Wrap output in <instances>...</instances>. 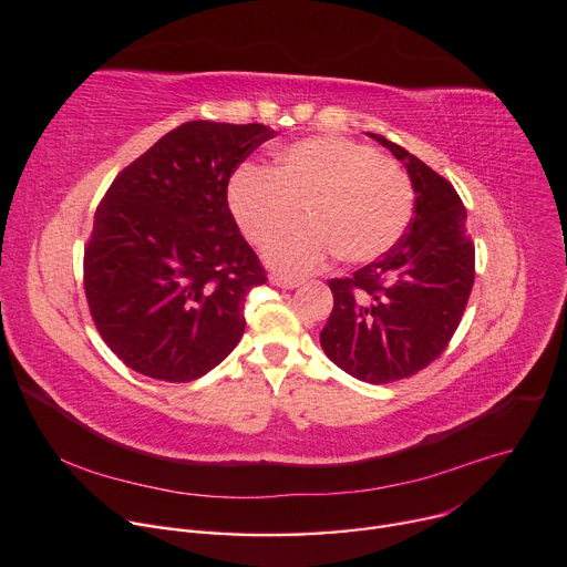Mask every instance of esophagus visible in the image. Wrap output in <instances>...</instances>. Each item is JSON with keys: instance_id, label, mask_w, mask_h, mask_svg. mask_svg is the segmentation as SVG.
<instances>
[{"instance_id": "1", "label": "esophagus", "mask_w": 567, "mask_h": 567, "mask_svg": "<svg viewBox=\"0 0 567 567\" xmlns=\"http://www.w3.org/2000/svg\"><path fill=\"white\" fill-rule=\"evenodd\" d=\"M270 281L275 284V286H279V288H286V290H290V288H297L299 284V279H292V277H284V275H275V277H270Z\"/></svg>"}]
</instances>
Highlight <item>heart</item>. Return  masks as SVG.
Listing matches in <instances>:
<instances>
[{
    "instance_id": "1",
    "label": "heart",
    "mask_w": 567,
    "mask_h": 567,
    "mask_svg": "<svg viewBox=\"0 0 567 567\" xmlns=\"http://www.w3.org/2000/svg\"><path fill=\"white\" fill-rule=\"evenodd\" d=\"M233 219L265 245L306 210L310 221L265 247L275 270L305 275L334 256L348 265L384 256L412 219L414 187L401 164L346 137H311L281 148L268 172L245 166L228 185Z\"/></svg>"
}]
</instances>
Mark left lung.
Wrapping results in <instances>:
<instances>
[{
  "label": "left lung",
  "instance_id": "obj_1",
  "mask_svg": "<svg viewBox=\"0 0 567 567\" xmlns=\"http://www.w3.org/2000/svg\"><path fill=\"white\" fill-rule=\"evenodd\" d=\"M371 137L405 164L414 217L382 258L329 279L334 309L320 346L348 375L389 384L416 375L446 350L470 302L476 251L455 187L403 146Z\"/></svg>",
  "mask_w": 567,
  "mask_h": 567
}]
</instances>
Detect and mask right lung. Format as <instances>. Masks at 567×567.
Returning <instances> with one entry per match:
<instances>
[{"label": "right lung", "instance_id": "obj_1", "mask_svg": "<svg viewBox=\"0 0 567 567\" xmlns=\"http://www.w3.org/2000/svg\"><path fill=\"white\" fill-rule=\"evenodd\" d=\"M277 135L189 121L127 164L84 247V292L110 350L146 378L192 382L245 334V297L268 281L226 202L230 176Z\"/></svg>", "mask_w": 567, "mask_h": 567}]
</instances>
